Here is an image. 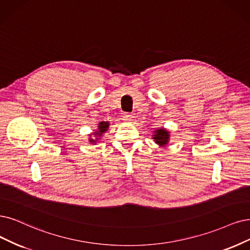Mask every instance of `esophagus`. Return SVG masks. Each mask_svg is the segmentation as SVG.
Masks as SVG:
<instances>
[{"label": "esophagus", "instance_id": "1", "mask_svg": "<svg viewBox=\"0 0 250 250\" xmlns=\"http://www.w3.org/2000/svg\"><path fill=\"white\" fill-rule=\"evenodd\" d=\"M133 117L134 116L132 114H130V113H125L124 116H123V119L125 120V122H126V123H130V122H132Z\"/></svg>", "mask_w": 250, "mask_h": 250}]
</instances>
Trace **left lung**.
Returning <instances> with one entry per match:
<instances>
[{
	"label": "left lung",
	"instance_id": "8db88e82",
	"mask_svg": "<svg viewBox=\"0 0 250 250\" xmlns=\"http://www.w3.org/2000/svg\"><path fill=\"white\" fill-rule=\"evenodd\" d=\"M153 141L161 147H164L170 142V132L165 127H159L153 131Z\"/></svg>",
	"mask_w": 250,
	"mask_h": 250
}]
</instances>
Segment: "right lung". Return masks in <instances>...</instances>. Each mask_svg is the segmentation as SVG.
I'll return each mask as SVG.
<instances>
[{"label": "right lung", "mask_w": 250, "mask_h": 250, "mask_svg": "<svg viewBox=\"0 0 250 250\" xmlns=\"http://www.w3.org/2000/svg\"><path fill=\"white\" fill-rule=\"evenodd\" d=\"M110 125L109 122H101L98 124V127L96 130L90 133L88 136V142L90 144H96L99 140H101V137L105 134Z\"/></svg>", "instance_id": "1"}]
</instances>
